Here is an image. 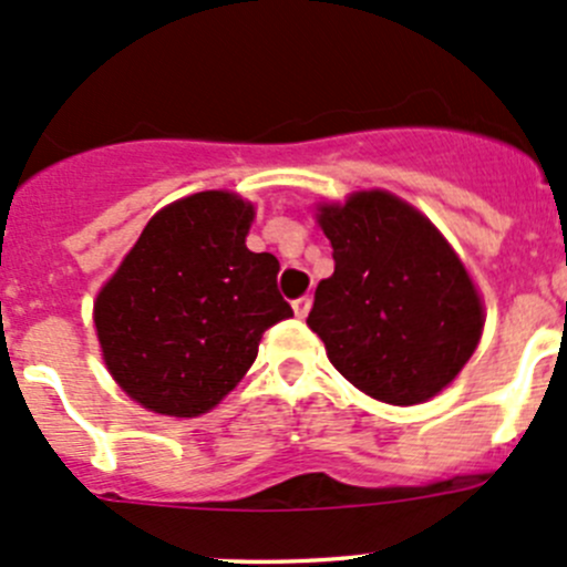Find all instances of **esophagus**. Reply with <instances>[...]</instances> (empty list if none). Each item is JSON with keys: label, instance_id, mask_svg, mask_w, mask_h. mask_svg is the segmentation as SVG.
<instances>
[{"label": "esophagus", "instance_id": "esophagus-1", "mask_svg": "<svg viewBox=\"0 0 567 567\" xmlns=\"http://www.w3.org/2000/svg\"><path fill=\"white\" fill-rule=\"evenodd\" d=\"M310 307H312V299H310V296H299V299L293 301V312H296V318H307V312H310Z\"/></svg>", "mask_w": 567, "mask_h": 567}]
</instances>
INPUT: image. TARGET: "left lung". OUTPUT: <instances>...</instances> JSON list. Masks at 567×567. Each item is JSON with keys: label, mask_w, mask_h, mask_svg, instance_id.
<instances>
[{"label": "left lung", "mask_w": 567, "mask_h": 567, "mask_svg": "<svg viewBox=\"0 0 567 567\" xmlns=\"http://www.w3.org/2000/svg\"><path fill=\"white\" fill-rule=\"evenodd\" d=\"M334 274L320 279L310 329L357 390L392 405L442 392L477 348L483 305L442 233L386 192L323 205Z\"/></svg>", "instance_id": "left-lung-1"}]
</instances>
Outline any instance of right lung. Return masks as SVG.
<instances>
[{"instance_id":"right-lung-1","label":"right lung","mask_w":567,"mask_h":567,"mask_svg":"<svg viewBox=\"0 0 567 567\" xmlns=\"http://www.w3.org/2000/svg\"><path fill=\"white\" fill-rule=\"evenodd\" d=\"M249 203L199 192L158 210L95 301L109 373L145 409L197 416L251 368L262 331L293 316L279 260L249 251Z\"/></svg>"}]
</instances>
